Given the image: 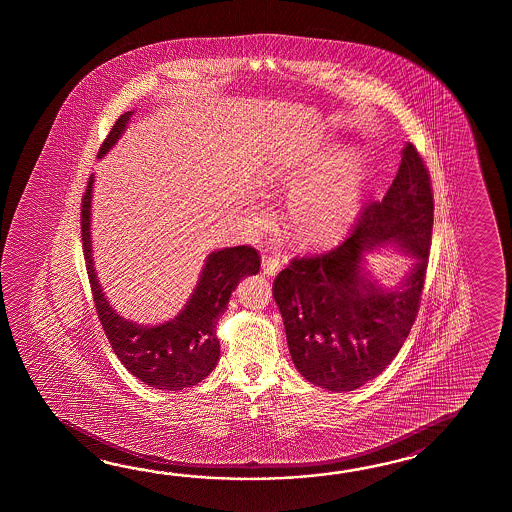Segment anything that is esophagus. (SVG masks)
<instances>
[{"label":"esophagus","mask_w":512,"mask_h":512,"mask_svg":"<svg viewBox=\"0 0 512 512\" xmlns=\"http://www.w3.org/2000/svg\"><path fill=\"white\" fill-rule=\"evenodd\" d=\"M261 265H263V272L265 274H276V272L280 271V267H282V263H280V258L278 256H263V261H261Z\"/></svg>","instance_id":"obj_1"}]
</instances>
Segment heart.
Segmentation results:
<instances>
[{"mask_svg":"<svg viewBox=\"0 0 512 512\" xmlns=\"http://www.w3.org/2000/svg\"><path fill=\"white\" fill-rule=\"evenodd\" d=\"M362 168L353 155H340L311 186L293 197L291 216L309 238H331L348 229L359 212Z\"/></svg>","mask_w":512,"mask_h":512,"instance_id":"b5f03b06","label":"heart"}]
</instances>
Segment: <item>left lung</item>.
<instances>
[{
	"label": "left lung",
	"mask_w": 512,
	"mask_h": 512,
	"mask_svg": "<svg viewBox=\"0 0 512 512\" xmlns=\"http://www.w3.org/2000/svg\"><path fill=\"white\" fill-rule=\"evenodd\" d=\"M434 227L430 172L406 144L382 201L366 203L344 240L296 256L272 283L296 370L329 392H351L395 359L414 326L425 287ZM397 244L418 260L395 290L361 269L364 251Z\"/></svg>",
	"instance_id": "8db88e82"
}]
</instances>
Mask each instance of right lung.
<instances>
[{
  "mask_svg": "<svg viewBox=\"0 0 512 512\" xmlns=\"http://www.w3.org/2000/svg\"><path fill=\"white\" fill-rule=\"evenodd\" d=\"M131 113L133 111H128L115 120L108 137L98 150V157H102L117 142ZM91 188L93 177L87 181L80 205L82 249L98 320L104 327L111 348L131 375L152 388L177 392L194 386L203 381L218 364L216 324L219 315L225 313L230 294L241 278L260 271L258 251L251 245H240L212 252L207 258L196 291L174 320L161 326H137L124 320L109 307L98 285L91 260L89 236Z\"/></svg>",
  "mask_w": 512,
  "mask_h": 512,
  "instance_id": "obj_1",
  "label": "right lung"
}]
</instances>
